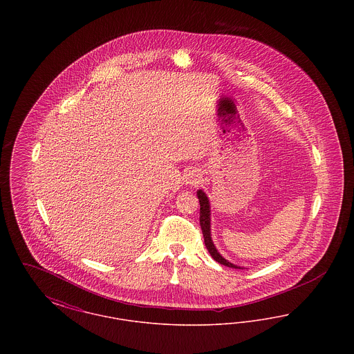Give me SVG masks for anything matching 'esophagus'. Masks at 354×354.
<instances>
[{
    "instance_id": "1",
    "label": "esophagus",
    "mask_w": 354,
    "mask_h": 354,
    "mask_svg": "<svg viewBox=\"0 0 354 354\" xmlns=\"http://www.w3.org/2000/svg\"><path fill=\"white\" fill-rule=\"evenodd\" d=\"M185 180L187 185H198L202 180V174L196 169H189L185 175Z\"/></svg>"
}]
</instances>
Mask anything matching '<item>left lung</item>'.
I'll return each instance as SVG.
<instances>
[{"label": "left lung", "mask_w": 354, "mask_h": 354, "mask_svg": "<svg viewBox=\"0 0 354 354\" xmlns=\"http://www.w3.org/2000/svg\"><path fill=\"white\" fill-rule=\"evenodd\" d=\"M198 199H199V203H201V227H202L203 236H204V244H205L208 252L214 257V260L218 261L220 264H223L225 267H230V268H239L240 270V267H237L235 264L227 261L218 252V250L215 248V245L212 243V239H211V228H209V224H211L209 223L211 221V218H209V203H208L205 194L201 191V189L198 191Z\"/></svg>", "instance_id": "left-lung-1"}]
</instances>
